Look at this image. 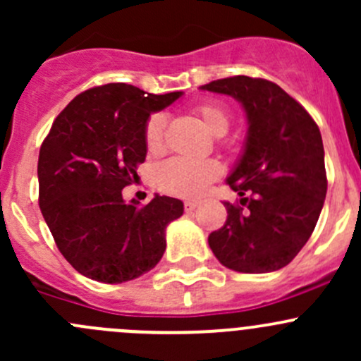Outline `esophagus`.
<instances>
[{"label":"esophagus","instance_id":"esophagus-1","mask_svg":"<svg viewBox=\"0 0 361 361\" xmlns=\"http://www.w3.org/2000/svg\"><path fill=\"white\" fill-rule=\"evenodd\" d=\"M197 206H199L197 201H185V202H183V207H185V211H187V213H190V211H194Z\"/></svg>","mask_w":361,"mask_h":361}]
</instances>
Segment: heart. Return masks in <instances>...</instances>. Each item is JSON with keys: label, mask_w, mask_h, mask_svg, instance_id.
Instances as JSON below:
<instances>
[{"label": "heart", "mask_w": 361, "mask_h": 361, "mask_svg": "<svg viewBox=\"0 0 361 361\" xmlns=\"http://www.w3.org/2000/svg\"><path fill=\"white\" fill-rule=\"evenodd\" d=\"M195 113L202 123L214 136H224L231 126L228 110L220 103L206 101L195 106ZM167 118L164 113H152L145 123V147L148 154H160L164 148V130ZM221 166L213 159H187L171 157L159 164L155 169V183L162 192L180 195V197H197L209 183L218 180Z\"/></svg>", "instance_id": "1"}]
</instances>
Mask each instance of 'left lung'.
Masks as SVG:
<instances>
[{"label":"left lung","mask_w":361,"mask_h":361,"mask_svg":"<svg viewBox=\"0 0 361 361\" xmlns=\"http://www.w3.org/2000/svg\"><path fill=\"white\" fill-rule=\"evenodd\" d=\"M201 89L238 99L250 126L245 152L227 178L241 199L224 202L227 220L209 234V248L232 271H278L311 238L325 202V152L318 126L269 80L239 75Z\"/></svg>","instance_id":"left-lung-1"}]
</instances>
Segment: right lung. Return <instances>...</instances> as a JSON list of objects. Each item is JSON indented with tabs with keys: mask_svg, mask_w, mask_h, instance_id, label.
<instances>
[{
	"mask_svg": "<svg viewBox=\"0 0 361 361\" xmlns=\"http://www.w3.org/2000/svg\"><path fill=\"white\" fill-rule=\"evenodd\" d=\"M181 92L145 94L106 83L78 94L54 120L38 157L39 209L69 264L99 283H126L159 264L166 227L183 214L180 199L140 206L122 188L145 162V123Z\"/></svg>",
	"mask_w": 361,
	"mask_h": 361,
	"instance_id": "right-lung-1",
	"label": "right lung"
}]
</instances>
